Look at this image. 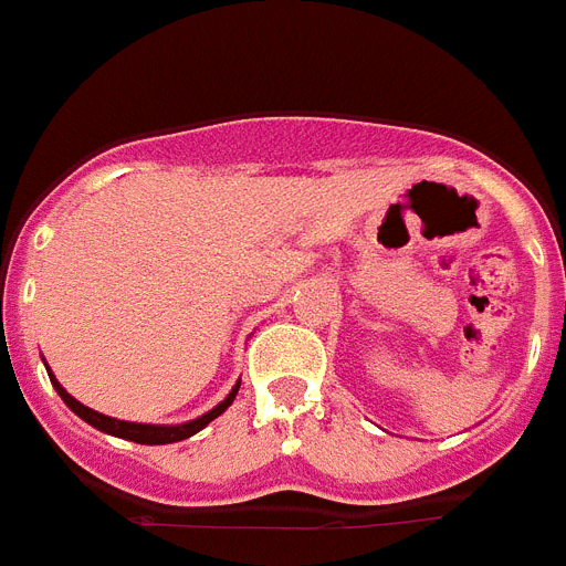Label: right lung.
<instances>
[{
  "instance_id": "1",
  "label": "right lung",
  "mask_w": 566,
  "mask_h": 566,
  "mask_svg": "<svg viewBox=\"0 0 566 566\" xmlns=\"http://www.w3.org/2000/svg\"><path fill=\"white\" fill-rule=\"evenodd\" d=\"M51 377V386L56 388V394L63 397L65 406L74 411L77 417H83L88 426H94V429L106 431V434H114V437H123V440H132V443H144V446H164V443H178V440H187V437L198 434V431L203 429V426H210L216 417H221L227 411V408L232 406V400H235V394H239V386L241 379L232 386V391L227 394L224 400L218 402L212 411H207V415L195 417V420L189 422H180V426H149V422H129V420H114V417H106L99 415V411H94V408L83 406L80 400H74L69 391H65L60 382H56L54 374H49Z\"/></svg>"
}]
</instances>
